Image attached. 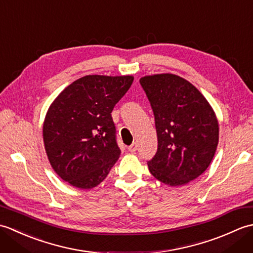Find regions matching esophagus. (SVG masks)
<instances>
[{
  "label": "esophagus",
  "mask_w": 253,
  "mask_h": 253,
  "mask_svg": "<svg viewBox=\"0 0 253 253\" xmlns=\"http://www.w3.org/2000/svg\"><path fill=\"white\" fill-rule=\"evenodd\" d=\"M127 149H128V151H129V152H131V153H135V152H136V150H137V143L135 142V143L130 144V146L128 147Z\"/></svg>",
  "instance_id": "esophagus-1"
}]
</instances>
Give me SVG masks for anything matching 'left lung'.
Segmentation results:
<instances>
[{
  "instance_id": "obj_1",
  "label": "left lung",
  "mask_w": 253,
  "mask_h": 253,
  "mask_svg": "<svg viewBox=\"0 0 253 253\" xmlns=\"http://www.w3.org/2000/svg\"><path fill=\"white\" fill-rule=\"evenodd\" d=\"M155 118L158 151L148 162L155 178L182 186L206 171L218 144V122L208 100L174 74L140 78Z\"/></svg>"
}]
</instances>
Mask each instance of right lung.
Returning <instances> with one entry per match:
<instances>
[{
    "label": "right lung",
    "instance_id": "add662e5",
    "mask_svg": "<svg viewBox=\"0 0 253 253\" xmlns=\"http://www.w3.org/2000/svg\"><path fill=\"white\" fill-rule=\"evenodd\" d=\"M133 77L88 75L52 102L43 123L47 159L63 180L91 189L105 179L121 155L111 113Z\"/></svg>",
    "mask_w": 253,
    "mask_h": 253
}]
</instances>
